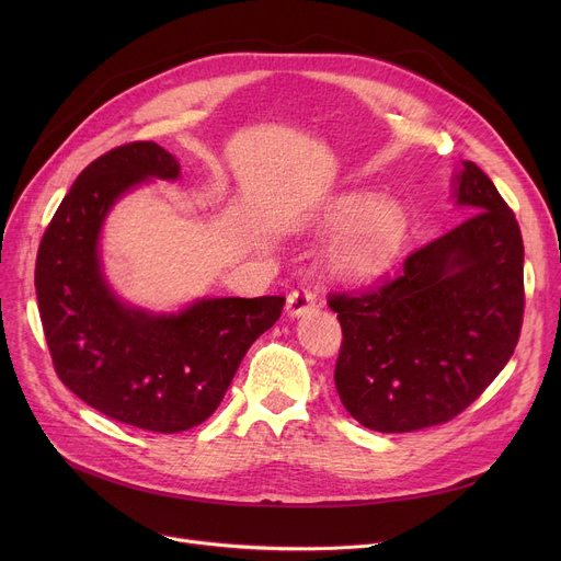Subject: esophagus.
Returning a JSON list of instances; mask_svg holds the SVG:
<instances>
[{
	"label": "esophagus",
	"mask_w": 561,
	"mask_h": 561,
	"mask_svg": "<svg viewBox=\"0 0 561 561\" xmlns=\"http://www.w3.org/2000/svg\"><path fill=\"white\" fill-rule=\"evenodd\" d=\"M316 302H318L316 290L311 286H307V284H300V286H296V288L288 293V313L290 316H302L309 309H313Z\"/></svg>",
	"instance_id": "obj_1"
}]
</instances>
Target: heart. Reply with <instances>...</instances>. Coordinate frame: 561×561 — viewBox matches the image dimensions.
I'll return each mask as SVG.
<instances>
[{
  "instance_id": "obj_1",
  "label": "heart",
  "mask_w": 561,
  "mask_h": 561,
  "mask_svg": "<svg viewBox=\"0 0 561 561\" xmlns=\"http://www.w3.org/2000/svg\"><path fill=\"white\" fill-rule=\"evenodd\" d=\"M330 222L341 227L330 248V263L343 275L366 277L379 273L398 254L407 216L393 199L350 193L334 202Z\"/></svg>"
}]
</instances>
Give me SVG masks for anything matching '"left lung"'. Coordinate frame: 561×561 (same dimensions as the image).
<instances>
[{"instance_id":"left-lung-1","label":"left lung","mask_w":561,"mask_h":561,"mask_svg":"<svg viewBox=\"0 0 561 561\" xmlns=\"http://www.w3.org/2000/svg\"><path fill=\"white\" fill-rule=\"evenodd\" d=\"M470 216L411 252L393 277L332 290L343 341L334 368L350 416L375 432L444 425L512 359L523 328V236L489 176L463 161Z\"/></svg>"}]
</instances>
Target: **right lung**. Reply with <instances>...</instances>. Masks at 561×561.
<instances>
[{
  "mask_svg": "<svg viewBox=\"0 0 561 561\" xmlns=\"http://www.w3.org/2000/svg\"><path fill=\"white\" fill-rule=\"evenodd\" d=\"M176 174L180 163L152 140L113 147L77 176L36 256L38 311L58 379L100 414L159 434L214 414L245 352L286 302L216 298L180 316H150L111 296L98 256L106 211L145 176Z\"/></svg>",
  "mask_w": 561,
  "mask_h": 561,
  "instance_id": "obj_1",
  "label": "right lung"
}]
</instances>
